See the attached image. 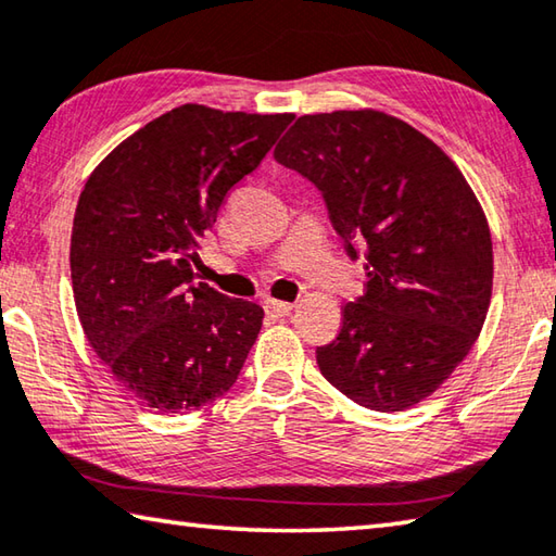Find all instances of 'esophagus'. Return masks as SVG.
Instances as JSON below:
<instances>
[{
	"mask_svg": "<svg viewBox=\"0 0 556 556\" xmlns=\"http://www.w3.org/2000/svg\"><path fill=\"white\" fill-rule=\"evenodd\" d=\"M291 308H294V304H289V301H277V299H267L265 301V311L269 313V316H275V318L289 316Z\"/></svg>",
	"mask_w": 556,
	"mask_h": 556,
	"instance_id": "obj_1",
	"label": "esophagus"
}]
</instances>
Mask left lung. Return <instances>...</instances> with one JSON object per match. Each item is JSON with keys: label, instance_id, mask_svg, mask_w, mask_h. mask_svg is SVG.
I'll return each mask as SVG.
<instances>
[{"label": "left lung", "instance_id": "left-lung-1", "mask_svg": "<svg viewBox=\"0 0 556 556\" xmlns=\"http://www.w3.org/2000/svg\"><path fill=\"white\" fill-rule=\"evenodd\" d=\"M275 160L320 189L348 255L365 257V294L316 350L320 375L371 410L416 406L469 355L491 304V230L469 181L375 109L299 116Z\"/></svg>", "mask_w": 556, "mask_h": 556}]
</instances>
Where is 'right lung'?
Wrapping results in <instances>:
<instances>
[{
	"label": "right lung",
	"mask_w": 556,
	"mask_h": 556,
	"mask_svg": "<svg viewBox=\"0 0 556 556\" xmlns=\"http://www.w3.org/2000/svg\"><path fill=\"white\" fill-rule=\"evenodd\" d=\"M291 114L181 104L116 146L79 194L70 271L79 323L138 403L189 413L233 387L265 311L194 285L197 248L230 187Z\"/></svg>",
	"instance_id": "add662e5"
}]
</instances>
